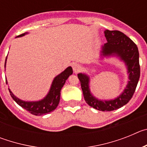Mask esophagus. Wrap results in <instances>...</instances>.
Masks as SVG:
<instances>
[{"label":"esophagus","mask_w":147,"mask_h":147,"mask_svg":"<svg viewBox=\"0 0 147 147\" xmlns=\"http://www.w3.org/2000/svg\"><path fill=\"white\" fill-rule=\"evenodd\" d=\"M72 67L73 70H74V71L75 73L80 71V70L81 69V66H80V64H78V63H73Z\"/></svg>","instance_id":"1"}]
</instances>
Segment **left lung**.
<instances>
[{
	"instance_id": "obj_1",
	"label": "left lung",
	"mask_w": 147,
	"mask_h": 147,
	"mask_svg": "<svg viewBox=\"0 0 147 147\" xmlns=\"http://www.w3.org/2000/svg\"><path fill=\"white\" fill-rule=\"evenodd\" d=\"M107 42L102 46L104 57L115 55L125 62L129 74V80L123 93L115 99L102 101L97 99L90 93V78L85 74H79L78 78L81 83L85 102L93 108L101 111L117 110L129 102L135 93L140 78L139 52L137 45L130 38L119 31H105Z\"/></svg>"
}]
</instances>
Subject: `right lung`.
Masks as SVG:
<instances>
[{"label": "right lung", "instance_id": "right-lung-1", "mask_svg": "<svg viewBox=\"0 0 147 147\" xmlns=\"http://www.w3.org/2000/svg\"><path fill=\"white\" fill-rule=\"evenodd\" d=\"M26 33L22 34L18 37H22L24 36ZM6 61H5L4 67H6ZM73 74V69L71 67H67L63 72H62L60 74L56 76L54 80H53L52 85L51 87V89L49 90L47 96L43 98V99L37 101V102H25L23 100H20L16 97L15 95L11 93V91L9 88L10 95L11 98L15 100L18 105H19L20 107L26 110L30 113L33 114L35 115H42L45 114L49 113L52 112L57 108V107L59 105V100H60V91L63 85H65L66 80L69 77L70 75ZM6 82L7 84V81L6 80Z\"/></svg>", "mask_w": 147, "mask_h": 147}]
</instances>
